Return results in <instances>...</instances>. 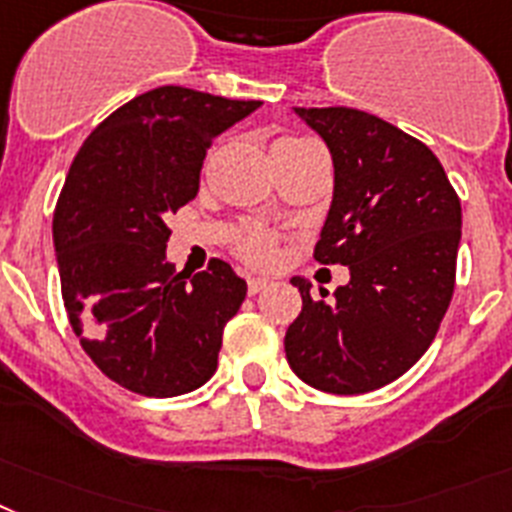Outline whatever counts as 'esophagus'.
<instances>
[{"instance_id": "1", "label": "esophagus", "mask_w": 512, "mask_h": 512, "mask_svg": "<svg viewBox=\"0 0 512 512\" xmlns=\"http://www.w3.org/2000/svg\"><path fill=\"white\" fill-rule=\"evenodd\" d=\"M268 286H270L268 278H249L247 291H249V296H255V294H260L263 289H268Z\"/></svg>"}]
</instances>
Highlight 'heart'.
Listing matches in <instances>:
<instances>
[{"instance_id": "b5f03b06", "label": "heart", "mask_w": 512, "mask_h": 512, "mask_svg": "<svg viewBox=\"0 0 512 512\" xmlns=\"http://www.w3.org/2000/svg\"><path fill=\"white\" fill-rule=\"evenodd\" d=\"M309 140L302 137H281L276 145H273V156H281V153H291L296 148H304ZM239 257H244L247 263L252 265H273L278 257V236L273 234L265 226H257V223H247L239 234H236L234 242Z\"/></svg>"}]
</instances>
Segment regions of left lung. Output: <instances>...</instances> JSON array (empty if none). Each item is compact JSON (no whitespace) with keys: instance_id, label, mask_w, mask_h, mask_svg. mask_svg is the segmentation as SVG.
<instances>
[{"instance_id":"obj_1","label":"left lung","mask_w":512,"mask_h":512,"mask_svg":"<svg viewBox=\"0 0 512 512\" xmlns=\"http://www.w3.org/2000/svg\"><path fill=\"white\" fill-rule=\"evenodd\" d=\"M294 111L336 169L315 260L349 265L351 281L315 299L307 278H291L302 312L283 338L286 359L322 393H369L435 341L453 299L461 200L435 153L385 119L346 106Z\"/></svg>"}]
</instances>
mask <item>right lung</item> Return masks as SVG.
<instances>
[{
    "label": "right lung",
    "instance_id": "obj_1",
    "mask_svg": "<svg viewBox=\"0 0 512 512\" xmlns=\"http://www.w3.org/2000/svg\"><path fill=\"white\" fill-rule=\"evenodd\" d=\"M260 101L163 85L119 106L77 150L54 210L62 299L80 346L109 380L171 398L218 367L247 283L229 263L176 273L166 218L195 200L205 153Z\"/></svg>",
    "mask_w": 512,
    "mask_h": 512
}]
</instances>
